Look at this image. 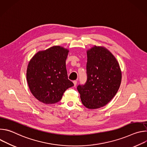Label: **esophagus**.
<instances>
[{"mask_svg": "<svg viewBox=\"0 0 147 147\" xmlns=\"http://www.w3.org/2000/svg\"><path fill=\"white\" fill-rule=\"evenodd\" d=\"M73 83H74V86L76 87V85H77V81H73Z\"/></svg>", "mask_w": 147, "mask_h": 147, "instance_id": "obj_1", "label": "esophagus"}]
</instances>
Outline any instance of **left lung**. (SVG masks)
Masks as SVG:
<instances>
[{"instance_id":"1","label":"left lung","mask_w":147,"mask_h":147,"mask_svg":"<svg viewBox=\"0 0 147 147\" xmlns=\"http://www.w3.org/2000/svg\"><path fill=\"white\" fill-rule=\"evenodd\" d=\"M87 80L77 87L84 106L90 109L105 106L116 94L121 81V71L116 57L103 47L87 50Z\"/></svg>"}]
</instances>
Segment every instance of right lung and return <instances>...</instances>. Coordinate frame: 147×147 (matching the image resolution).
<instances>
[{"label": "right lung", "mask_w": 147, "mask_h": 147, "mask_svg": "<svg viewBox=\"0 0 147 147\" xmlns=\"http://www.w3.org/2000/svg\"><path fill=\"white\" fill-rule=\"evenodd\" d=\"M69 51L53 46L38 52L30 60L27 80L32 94L45 104L58 102L65 91L74 86L68 79L66 60Z\"/></svg>", "instance_id": "obj_1"}]
</instances>
